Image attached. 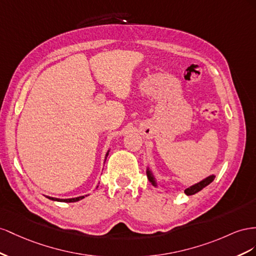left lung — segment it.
<instances>
[{
	"mask_svg": "<svg viewBox=\"0 0 256 256\" xmlns=\"http://www.w3.org/2000/svg\"><path fill=\"white\" fill-rule=\"evenodd\" d=\"M146 174H147V178H148L150 184H151L153 186L158 188V180H156V176H154V174H153V172H152V170H151V167H150L149 163L147 164V167H146ZM214 178H216V176H214V174H209V176L206 177L205 179H202V180H200V182H197V184H192V186H190L188 188H186L184 190V193L188 196V195H193V194H195V193H197V192H200V190H202L204 188L207 186L209 184H211V182L214 181ZM165 192H166V193H174V192H170V191H165Z\"/></svg>",
	"mask_w": 256,
	"mask_h": 256,
	"instance_id": "1",
	"label": "left lung"
}]
</instances>
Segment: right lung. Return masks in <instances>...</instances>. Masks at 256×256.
<instances>
[{"instance_id": "obj_1", "label": "right lung", "mask_w": 256, "mask_h": 256, "mask_svg": "<svg viewBox=\"0 0 256 256\" xmlns=\"http://www.w3.org/2000/svg\"><path fill=\"white\" fill-rule=\"evenodd\" d=\"M109 151H110V149H108V151L106 152V154H105V160H104V164H105V162H106V158H107V156H108V154H109ZM98 188V186H96V188ZM89 195V194H88ZM88 195H82V196H77V197H72V198H56V197H51V196H47V195H45L48 200H54V202H79V200H84L86 196H88Z\"/></svg>"}]
</instances>
